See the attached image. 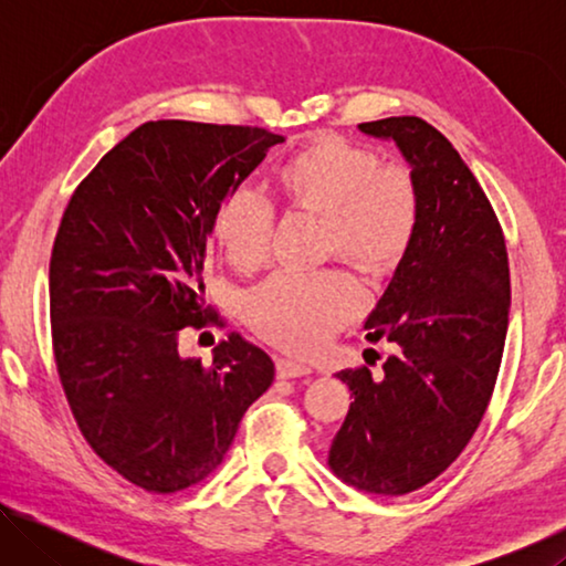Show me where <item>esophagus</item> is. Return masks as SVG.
Masks as SVG:
<instances>
[{
  "mask_svg": "<svg viewBox=\"0 0 566 566\" xmlns=\"http://www.w3.org/2000/svg\"><path fill=\"white\" fill-rule=\"evenodd\" d=\"M306 375H312V367H306V364L294 359H276V377L280 379H294Z\"/></svg>",
  "mask_w": 566,
  "mask_h": 566,
  "instance_id": "1",
  "label": "esophagus"
}]
</instances>
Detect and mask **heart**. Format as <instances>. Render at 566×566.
<instances>
[{
	"label": "heart",
	"instance_id": "1",
	"mask_svg": "<svg viewBox=\"0 0 566 566\" xmlns=\"http://www.w3.org/2000/svg\"><path fill=\"white\" fill-rule=\"evenodd\" d=\"M284 202L324 214L327 254H344L367 272L405 260L419 227L417 187L405 169L379 167L375 151L339 137H319L276 169ZM274 209L252 189H237L217 214V242L229 262L256 266L270 252ZM364 306L347 272L284 270L247 294L254 332L292 352H314Z\"/></svg>",
	"mask_w": 566,
	"mask_h": 566
}]
</instances>
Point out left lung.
I'll return each mask as SVG.
<instances>
[{
    "instance_id": "1",
    "label": "left lung",
    "mask_w": 566,
    "mask_h": 566,
    "mask_svg": "<svg viewBox=\"0 0 566 566\" xmlns=\"http://www.w3.org/2000/svg\"><path fill=\"white\" fill-rule=\"evenodd\" d=\"M359 132L395 142L405 157L419 227L364 322L367 342L395 349L385 375L337 371L354 401L329 469L359 492L401 496L442 474L484 417L510 324V262L490 199L442 132L419 117L364 122Z\"/></svg>"
}]
</instances>
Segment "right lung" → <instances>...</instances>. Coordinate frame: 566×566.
Wrapping results in <instances>:
<instances>
[{
  "mask_svg": "<svg viewBox=\"0 0 566 566\" xmlns=\"http://www.w3.org/2000/svg\"><path fill=\"white\" fill-rule=\"evenodd\" d=\"M282 134L147 122L102 157L66 205L50 262L54 359L84 439L127 482L181 492L217 472L270 354L232 334L212 367L179 354L199 327L205 262L224 199Z\"/></svg>",
  "mask_w": 566,
  "mask_h": 566,
  "instance_id": "right-lung-1",
  "label": "right lung"
}]
</instances>
